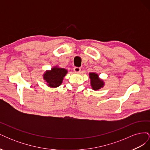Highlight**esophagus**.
I'll return each instance as SVG.
<instances>
[{"mask_svg":"<svg viewBox=\"0 0 150 150\" xmlns=\"http://www.w3.org/2000/svg\"><path fill=\"white\" fill-rule=\"evenodd\" d=\"M81 69L79 67H74V71L75 72H76V73H78V72H79L81 71Z\"/></svg>","mask_w":150,"mask_h":150,"instance_id":"esophagus-1","label":"esophagus"}]
</instances>
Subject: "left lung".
Here are the masks:
<instances>
[{
    "label": "left lung",
    "mask_w": 150,
    "mask_h": 150,
    "mask_svg": "<svg viewBox=\"0 0 150 150\" xmlns=\"http://www.w3.org/2000/svg\"><path fill=\"white\" fill-rule=\"evenodd\" d=\"M89 78L91 79V85L94 90H98L104 86V82L99 78L98 74L91 72L89 73Z\"/></svg>",
    "instance_id": "8db88e82"
}]
</instances>
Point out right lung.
<instances>
[{
  "mask_svg": "<svg viewBox=\"0 0 150 150\" xmlns=\"http://www.w3.org/2000/svg\"><path fill=\"white\" fill-rule=\"evenodd\" d=\"M67 71L64 68L54 67L51 71H47L44 74V79L47 85L51 88H57L62 82L63 78L67 74Z\"/></svg>",
  "mask_w": 150,
  "mask_h": 150,
  "instance_id": "1",
  "label": "right lung"
}]
</instances>
